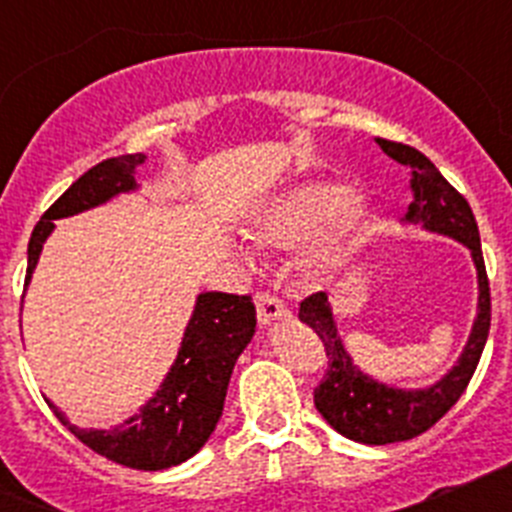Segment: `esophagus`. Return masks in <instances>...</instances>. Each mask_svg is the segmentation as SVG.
Here are the masks:
<instances>
[{"label": "esophagus", "instance_id": "1", "mask_svg": "<svg viewBox=\"0 0 512 512\" xmlns=\"http://www.w3.org/2000/svg\"><path fill=\"white\" fill-rule=\"evenodd\" d=\"M256 312H259V323L261 325H269L279 318H287L289 310L277 295H271V292H261L256 297Z\"/></svg>", "mask_w": 512, "mask_h": 512}]
</instances>
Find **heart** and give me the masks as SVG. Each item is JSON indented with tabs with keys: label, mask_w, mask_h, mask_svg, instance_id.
Listing matches in <instances>:
<instances>
[{
	"label": "heart",
	"mask_w": 512,
	"mask_h": 512,
	"mask_svg": "<svg viewBox=\"0 0 512 512\" xmlns=\"http://www.w3.org/2000/svg\"><path fill=\"white\" fill-rule=\"evenodd\" d=\"M369 210L354 200V189L341 182H307L271 202L251 225V238L264 248H292L318 238L329 225L328 238L312 253L307 274L330 277L348 264L364 235Z\"/></svg>",
	"instance_id": "b5f03b06"
}]
</instances>
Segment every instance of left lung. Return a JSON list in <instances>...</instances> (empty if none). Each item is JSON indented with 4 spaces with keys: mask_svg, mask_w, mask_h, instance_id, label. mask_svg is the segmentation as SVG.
<instances>
[{
    "mask_svg": "<svg viewBox=\"0 0 512 512\" xmlns=\"http://www.w3.org/2000/svg\"><path fill=\"white\" fill-rule=\"evenodd\" d=\"M377 143L397 164L410 169L413 202L405 212V223L420 225L423 230L449 235L454 241L464 243L472 251V261L477 266L479 297L477 318H474L472 333L459 361L451 366L449 374H443L436 384L425 390H400L361 372L351 354L343 348L325 292L310 295L300 302V320L318 333L325 346V356H328L323 382L315 387V408L341 436L369 443V446L410 441L449 413L467 390L479 356L485 351L487 333H490V282H487L472 207L443 179L431 158L395 140L377 138Z\"/></svg>",
    "mask_w": 512,
    "mask_h": 512,
    "instance_id": "1",
    "label": "left lung"
}]
</instances>
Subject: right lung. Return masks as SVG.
Masks as SVG:
<instances>
[{
	"label": "right lung",
	"mask_w": 512,
	"mask_h": 512,
	"mask_svg": "<svg viewBox=\"0 0 512 512\" xmlns=\"http://www.w3.org/2000/svg\"><path fill=\"white\" fill-rule=\"evenodd\" d=\"M146 164L143 153L107 158L81 174L53 202L35 225L27 246L25 287L33 279L45 238L53 233V220L79 215L104 205L122 192L138 189L135 171ZM256 333V307L248 295L202 292L184 330L182 346L156 395L115 428H79L45 400L81 443L107 456L115 464L143 472H158L187 461L207 443L223 415L230 374Z\"/></svg>",
	"instance_id": "obj_1"
}]
</instances>
